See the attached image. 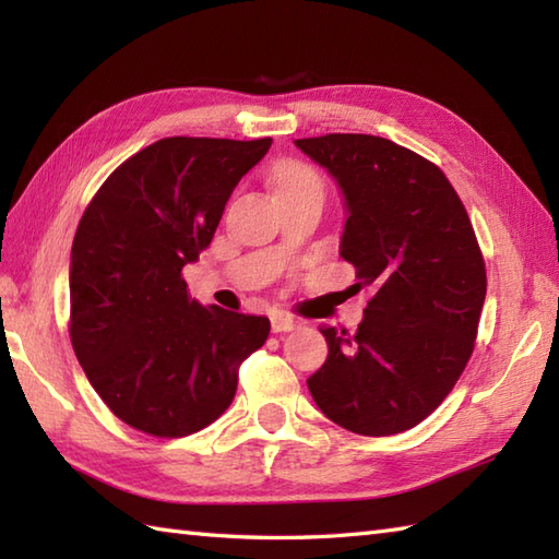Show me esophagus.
<instances>
[{"instance_id":"esophagus-1","label":"esophagus","mask_w":559,"mask_h":559,"mask_svg":"<svg viewBox=\"0 0 559 559\" xmlns=\"http://www.w3.org/2000/svg\"><path fill=\"white\" fill-rule=\"evenodd\" d=\"M300 326V322L295 317H290L288 312H273L271 314V329L276 331H293V329H298Z\"/></svg>"}]
</instances>
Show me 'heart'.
<instances>
[{
	"label": "heart",
	"instance_id": "1",
	"mask_svg": "<svg viewBox=\"0 0 559 559\" xmlns=\"http://www.w3.org/2000/svg\"><path fill=\"white\" fill-rule=\"evenodd\" d=\"M290 189H314V192H322V180L302 163H283L276 170V194L290 192Z\"/></svg>",
	"mask_w": 559,
	"mask_h": 559
}]
</instances>
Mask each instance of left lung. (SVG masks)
<instances>
[{"label":"left lung","mask_w":559,"mask_h":559,"mask_svg":"<svg viewBox=\"0 0 559 559\" xmlns=\"http://www.w3.org/2000/svg\"><path fill=\"white\" fill-rule=\"evenodd\" d=\"M295 146L334 177L346 209L338 252L374 288L355 334L322 331L329 355L307 386L350 432L411 430L454 389L476 341L488 281L468 213L437 165L389 139Z\"/></svg>","instance_id":"1"}]
</instances>
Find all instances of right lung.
I'll return each mask as SVG.
<instances>
[{
	"label": "right lung",
	"instance_id": "add662e5",
	"mask_svg": "<svg viewBox=\"0 0 559 559\" xmlns=\"http://www.w3.org/2000/svg\"><path fill=\"white\" fill-rule=\"evenodd\" d=\"M271 139L170 136L124 160L71 245V346L108 408L156 437H185L230 406L237 367L269 319L204 307L182 269L211 245L237 182Z\"/></svg>",
	"mask_w": 559,
	"mask_h": 559
}]
</instances>
